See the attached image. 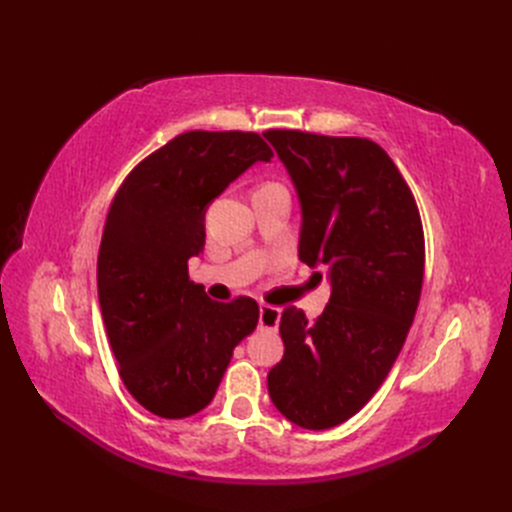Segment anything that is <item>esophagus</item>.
Instances as JSON below:
<instances>
[{
	"instance_id": "esophagus-1",
	"label": "esophagus",
	"mask_w": 512,
	"mask_h": 512,
	"mask_svg": "<svg viewBox=\"0 0 512 512\" xmlns=\"http://www.w3.org/2000/svg\"><path fill=\"white\" fill-rule=\"evenodd\" d=\"M280 316H282L280 309L273 307V305L262 303V305H260V316H258L260 329L275 331V329H277V324H280Z\"/></svg>"
}]
</instances>
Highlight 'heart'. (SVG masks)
Here are the masks:
<instances>
[{"label": "heart", "instance_id": "heart-1", "mask_svg": "<svg viewBox=\"0 0 512 512\" xmlns=\"http://www.w3.org/2000/svg\"><path fill=\"white\" fill-rule=\"evenodd\" d=\"M262 185H275V181H267V183H262Z\"/></svg>", "mask_w": 512, "mask_h": 512}]
</instances>
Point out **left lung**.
<instances>
[{
  "label": "left lung",
  "mask_w": 512,
  "mask_h": 512,
  "mask_svg": "<svg viewBox=\"0 0 512 512\" xmlns=\"http://www.w3.org/2000/svg\"><path fill=\"white\" fill-rule=\"evenodd\" d=\"M262 134L301 200L299 258L333 288L314 322L284 309V356L267 376L269 395L290 423L329 429L374 397L404 348L425 273L421 213L389 153L369 138Z\"/></svg>",
  "instance_id": "obj_1"
}]
</instances>
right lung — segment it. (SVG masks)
<instances>
[{
    "label": "right lung",
    "instance_id": "right-lung-1",
    "mask_svg": "<svg viewBox=\"0 0 512 512\" xmlns=\"http://www.w3.org/2000/svg\"><path fill=\"white\" fill-rule=\"evenodd\" d=\"M273 158L258 132L192 130L170 138L123 179L106 213L98 299L117 371L162 418L211 404L232 350L258 324V303L209 299L188 258L205 245V211L247 166Z\"/></svg>",
    "mask_w": 512,
    "mask_h": 512
}]
</instances>
